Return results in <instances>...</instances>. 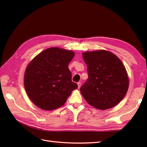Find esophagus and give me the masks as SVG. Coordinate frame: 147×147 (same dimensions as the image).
Here are the masks:
<instances>
[{
    "instance_id": "34e87169",
    "label": "esophagus",
    "mask_w": 147,
    "mask_h": 147,
    "mask_svg": "<svg viewBox=\"0 0 147 147\" xmlns=\"http://www.w3.org/2000/svg\"><path fill=\"white\" fill-rule=\"evenodd\" d=\"M77 84H78V88H80V86H81V85H82V83L78 82Z\"/></svg>"
}]
</instances>
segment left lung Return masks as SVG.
Returning <instances> with one entry per match:
<instances>
[{
	"instance_id": "1",
	"label": "left lung",
	"mask_w": 147,
	"mask_h": 147,
	"mask_svg": "<svg viewBox=\"0 0 147 147\" xmlns=\"http://www.w3.org/2000/svg\"><path fill=\"white\" fill-rule=\"evenodd\" d=\"M82 55L88 74V78L80 88L84 98L100 110L114 107L128 90L129 79L123 62L104 50L85 52Z\"/></svg>"
}]
</instances>
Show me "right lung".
<instances>
[{
    "label": "right lung",
    "instance_id": "right-lung-1",
    "mask_svg": "<svg viewBox=\"0 0 147 147\" xmlns=\"http://www.w3.org/2000/svg\"><path fill=\"white\" fill-rule=\"evenodd\" d=\"M73 51L51 47L37 55L26 67L24 85L30 99L40 109L52 111L63 105L78 88L68 64Z\"/></svg>",
    "mask_w": 147,
    "mask_h": 147
}]
</instances>
